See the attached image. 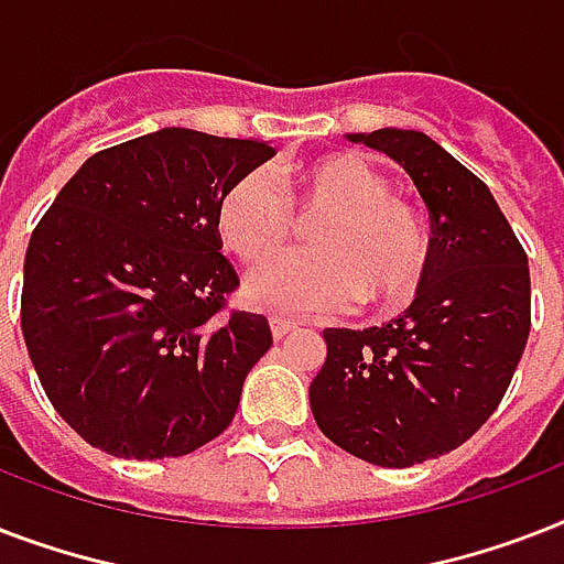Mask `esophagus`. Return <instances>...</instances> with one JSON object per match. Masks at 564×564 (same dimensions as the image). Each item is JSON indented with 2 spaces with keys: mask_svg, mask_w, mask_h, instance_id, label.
Listing matches in <instances>:
<instances>
[{
  "mask_svg": "<svg viewBox=\"0 0 564 564\" xmlns=\"http://www.w3.org/2000/svg\"><path fill=\"white\" fill-rule=\"evenodd\" d=\"M269 325H272L274 339H283V336L292 334V330L299 327L295 322H290V318H283V316H272V322H269Z\"/></svg>",
  "mask_w": 564,
  "mask_h": 564,
  "instance_id": "esophagus-1",
  "label": "esophagus"
}]
</instances>
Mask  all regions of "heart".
<instances>
[{
	"label": "heart",
	"instance_id": "b5f03b06",
	"mask_svg": "<svg viewBox=\"0 0 564 564\" xmlns=\"http://www.w3.org/2000/svg\"><path fill=\"white\" fill-rule=\"evenodd\" d=\"M295 210L322 216L310 230L316 251H292L248 274V304L283 316H334L362 301L386 310L419 290L427 274L430 230L412 202L360 158H325L281 178L265 166L230 181L216 204L228 251L257 263L281 251Z\"/></svg>",
	"mask_w": 564,
	"mask_h": 564
}]
</instances>
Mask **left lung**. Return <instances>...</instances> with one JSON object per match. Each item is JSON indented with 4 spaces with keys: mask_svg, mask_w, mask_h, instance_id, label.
<instances>
[{
    "mask_svg": "<svg viewBox=\"0 0 564 564\" xmlns=\"http://www.w3.org/2000/svg\"><path fill=\"white\" fill-rule=\"evenodd\" d=\"M410 172L433 221L419 295L383 327H330L318 430L383 468L436 459L498 410L530 336V265L495 195L421 131L351 134Z\"/></svg>",
    "mask_w": 564,
    "mask_h": 564,
    "instance_id": "obj_1",
    "label": "left lung"
}]
</instances>
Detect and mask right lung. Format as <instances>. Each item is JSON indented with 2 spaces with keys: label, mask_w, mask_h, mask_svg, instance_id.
<instances>
[{
  "label": "right lung",
  "mask_w": 564,
  "mask_h": 564,
  "mask_svg": "<svg viewBox=\"0 0 564 564\" xmlns=\"http://www.w3.org/2000/svg\"><path fill=\"white\" fill-rule=\"evenodd\" d=\"M274 154L257 140L163 128L87 158L31 234L22 336L57 415L105 454H193L237 415L269 348L230 310L216 204Z\"/></svg>",
  "instance_id": "right-lung-1"
}]
</instances>
